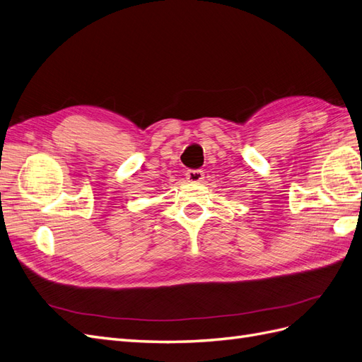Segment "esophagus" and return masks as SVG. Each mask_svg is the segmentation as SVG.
<instances>
[{
  "instance_id": "1",
  "label": "esophagus",
  "mask_w": 362,
  "mask_h": 362,
  "mask_svg": "<svg viewBox=\"0 0 362 362\" xmlns=\"http://www.w3.org/2000/svg\"><path fill=\"white\" fill-rule=\"evenodd\" d=\"M185 178H187L189 182L198 184V182H201V181L204 180V172L199 170V169H196V170H187V172H185Z\"/></svg>"
}]
</instances>
